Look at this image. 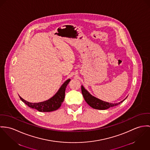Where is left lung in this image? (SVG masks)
I'll return each mask as SVG.
<instances>
[{"instance_id": "1", "label": "left lung", "mask_w": 150, "mask_h": 150, "mask_svg": "<svg viewBox=\"0 0 150 150\" xmlns=\"http://www.w3.org/2000/svg\"><path fill=\"white\" fill-rule=\"evenodd\" d=\"M81 90H82V95L84 97V99L86 100V102L91 108L96 109L105 110V109H109V108L115 106L119 105L120 103H121V102H122L124 100H125H125H124L118 103H109V102L103 101L102 100H100V99L93 96L84 88L83 86H81Z\"/></svg>"}]
</instances>
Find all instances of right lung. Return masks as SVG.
Returning a JSON list of instances; mask_svg holds the SVG:
<instances>
[{
    "instance_id": "1",
    "label": "right lung",
    "mask_w": 150,
    "mask_h": 150,
    "mask_svg": "<svg viewBox=\"0 0 150 150\" xmlns=\"http://www.w3.org/2000/svg\"><path fill=\"white\" fill-rule=\"evenodd\" d=\"M71 80L69 79L62 84L58 91L51 98L38 103H31L28 102L19 96L20 99L29 107L35 109L39 112H49L58 109L63 102L65 97V91L67 84Z\"/></svg>"
}]
</instances>
